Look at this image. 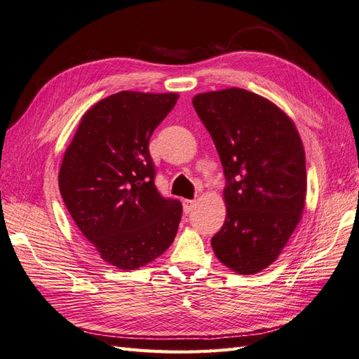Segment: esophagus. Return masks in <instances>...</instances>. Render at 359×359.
<instances>
[{
  "label": "esophagus",
  "mask_w": 359,
  "mask_h": 359,
  "mask_svg": "<svg viewBox=\"0 0 359 359\" xmlns=\"http://www.w3.org/2000/svg\"><path fill=\"white\" fill-rule=\"evenodd\" d=\"M182 206H184V212L190 214V212L194 210V206H196V201H189V199H186V201L182 202Z\"/></svg>",
  "instance_id": "obj_1"
}]
</instances>
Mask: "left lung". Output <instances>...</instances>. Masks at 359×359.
<instances>
[{"label":"left lung","instance_id":"left-lung-1","mask_svg":"<svg viewBox=\"0 0 359 359\" xmlns=\"http://www.w3.org/2000/svg\"><path fill=\"white\" fill-rule=\"evenodd\" d=\"M226 177V220L211 245L236 274H256L280 256L307 193L306 153L292 119L265 97L226 88L193 97Z\"/></svg>","mask_w":359,"mask_h":359}]
</instances>
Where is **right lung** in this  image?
<instances>
[{
  "mask_svg": "<svg viewBox=\"0 0 359 359\" xmlns=\"http://www.w3.org/2000/svg\"><path fill=\"white\" fill-rule=\"evenodd\" d=\"M177 93L119 91L83 114L58 173L64 203L100 257L119 269L153 262L175 240L180 201L157 191L149 137Z\"/></svg>",
  "mask_w": 359,
  "mask_h": 359,
  "instance_id": "right-lung-1",
  "label": "right lung"
}]
</instances>
